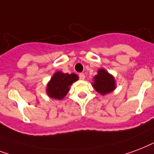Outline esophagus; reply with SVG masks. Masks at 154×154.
<instances>
[{
	"instance_id": "esophagus-1",
	"label": "esophagus",
	"mask_w": 154,
	"mask_h": 154,
	"mask_svg": "<svg viewBox=\"0 0 154 154\" xmlns=\"http://www.w3.org/2000/svg\"><path fill=\"white\" fill-rule=\"evenodd\" d=\"M79 77L80 79H85V75L83 73H80L79 75Z\"/></svg>"
}]
</instances>
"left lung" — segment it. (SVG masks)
Returning <instances> with one entry per match:
<instances>
[{
    "instance_id": "left-lung-1",
    "label": "left lung",
    "mask_w": 154,
    "mask_h": 154,
    "mask_svg": "<svg viewBox=\"0 0 154 154\" xmlns=\"http://www.w3.org/2000/svg\"><path fill=\"white\" fill-rule=\"evenodd\" d=\"M93 87L96 91L102 95L109 93L116 88L114 78L105 70L100 69L98 74L94 77Z\"/></svg>"
}]
</instances>
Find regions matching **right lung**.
Masks as SVG:
<instances>
[{"label": "right lung", "mask_w": 154, "mask_h": 154, "mask_svg": "<svg viewBox=\"0 0 154 154\" xmlns=\"http://www.w3.org/2000/svg\"><path fill=\"white\" fill-rule=\"evenodd\" d=\"M78 75L75 74L56 72L47 85V94L51 98L61 100L67 94L70 86L78 80Z\"/></svg>", "instance_id": "add662e5"}]
</instances>
